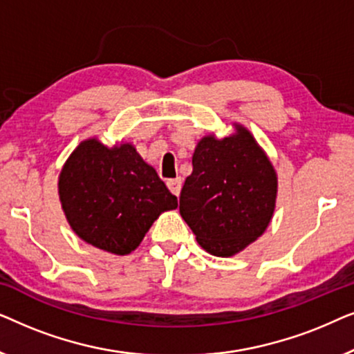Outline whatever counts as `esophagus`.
I'll return each mask as SVG.
<instances>
[{"mask_svg": "<svg viewBox=\"0 0 354 354\" xmlns=\"http://www.w3.org/2000/svg\"><path fill=\"white\" fill-rule=\"evenodd\" d=\"M167 188L171 190L172 195L178 196V195H180V190H182V178L177 177V178H171V180H167Z\"/></svg>", "mask_w": 354, "mask_h": 354, "instance_id": "1", "label": "esophagus"}]
</instances>
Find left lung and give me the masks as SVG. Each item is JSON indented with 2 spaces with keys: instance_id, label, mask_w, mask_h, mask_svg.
I'll use <instances>...</instances> for the list:
<instances>
[{
  "instance_id": "8db88e82",
  "label": "left lung",
  "mask_w": 354,
  "mask_h": 354,
  "mask_svg": "<svg viewBox=\"0 0 354 354\" xmlns=\"http://www.w3.org/2000/svg\"><path fill=\"white\" fill-rule=\"evenodd\" d=\"M196 143L193 172L180 193V216L209 254L230 258L264 234L272 221L279 178L245 125Z\"/></svg>"
}]
</instances>
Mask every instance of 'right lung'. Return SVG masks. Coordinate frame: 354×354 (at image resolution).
Listing matches in <instances>:
<instances>
[{"label": "right lung", "instance_id": "right-lung-1", "mask_svg": "<svg viewBox=\"0 0 354 354\" xmlns=\"http://www.w3.org/2000/svg\"><path fill=\"white\" fill-rule=\"evenodd\" d=\"M57 193L74 234L118 256L137 250L153 222L177 207V196L132 143L108 147L96 137L85 138L67 158Z\"/></svg>", "mask_w": 354, "mask_h": 354}]
</instances>
